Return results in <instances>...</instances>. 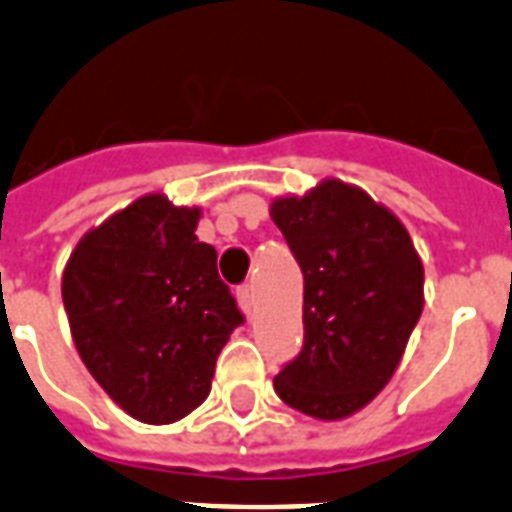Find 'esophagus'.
<instances>
[{
  "instance_id": "esophagus-1",
  "label": "esophagus",
  "mask_w": 512,
  "mask_h": 512,
  "mask_svg": "<svg viewBox=\"0 0 512 512\" xmlns=\"http://www.w3.org/2000/svg\"><path fill=\"white\" fill-rule=\"evenodd\" d=\"M236 298H239L241 311L252 314V306H255V290H252V284H241L239 290H236Z\"/></svg>"
}]
</instances>
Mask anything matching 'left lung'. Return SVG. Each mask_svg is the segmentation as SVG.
Returning <instances> with one entry per match:
<instances>
[{
	"instance_id": "obj_1",
	"label": "left lung",
	"mask_w": 512,
	"mask_h": 512,
	"mask_svg": "<svg viewBox=\"0 0 512 512\" xmlns=\"http://www.w3.org/2000/svg\"><path fill=\"white\" fill-rule=\"evenodd\" d=\"M271 217L303 271V349L273 389L295 411L346 419L389 384L424 308L408 230L365 190L325 179Z\"/></svg>"
}]
</instances>
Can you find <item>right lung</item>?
Wrapping results in <instances>:
<instances>
[{
  "label": "right lung",
  "mask_w": 512,
  "mask_h": 512,
  "mask_svg": "<svg viewBox=\"0 0 512 512\" xmlns=\"http://www.w3.org/2000/svg\"><path fill=\"white\" fill-rule=\"evenodd\" d=\"M201 209L161 193L85 233L61 295L85 368L128 416L171 424L212 389L214 362L244 314L195 236Z\"/></svg>",
  "instance_id": "obj_1"
}]
</instances>
